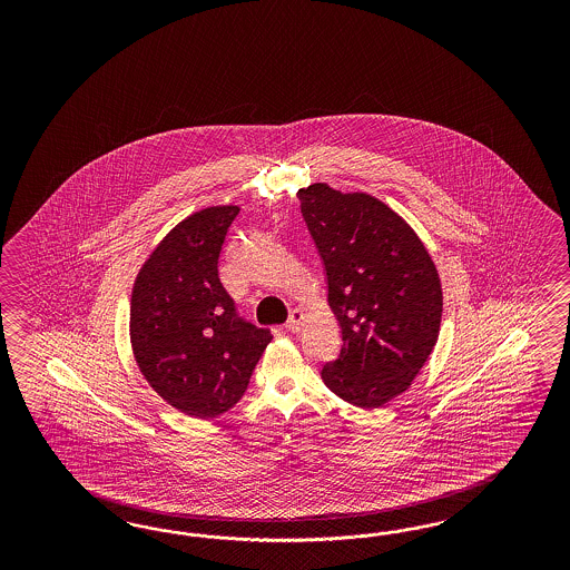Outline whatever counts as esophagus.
<instances>
[{"instance_id":"34e87169","label":"esophagus","mask_w":570,"mask_h":570,"mask_svg":"<svg viewBox=\"0 0 570 570\" xmlns=\"http://www.w3.org/2000/svg\"><path fill=\"white\" fill-rule=\"evenodd\" d=\"M303 320H305L303 311H291V315H288V322H286V328L291 330V332H298V330H301V326H303Z\"/></svg>"}]
</instances>
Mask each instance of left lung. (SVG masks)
<instances>
[{"label":"left lung","mask_w":570,"mask_h":570,"mask_svg":"<svg viewBox=\"0 0 570 570\" xmlns=\"http://www.w3.org/2000/svg\"><path fill=\"white\" fill-rule=\"evenodd\" d=\"M296 196L343 334L322 380L338 397L374 410L410 389L436 345L443 313L436 267L414 229L379 198L326 184Z\"/></svg>","instance_id":"8db88e82"}]
</instances>
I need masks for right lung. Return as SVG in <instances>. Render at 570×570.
Segmentation results:
<instances>
[{"instance_id":"add662e5","label":"right lung","mask_w":570,"mask_h":570,"mask_svg":"<svg viewBox=\"0 0 570 570\" xmlns=\"http://www.w3.org/2000/svg\"><path fill=\"white\" fill-rule=\"evenodd\" d=\"M240 208L210 207L175 225L131 294V346L144 379L175 410L217 417L240 401L272 332L242 317L219 279Z\"/></svg>"}]
</instances>
